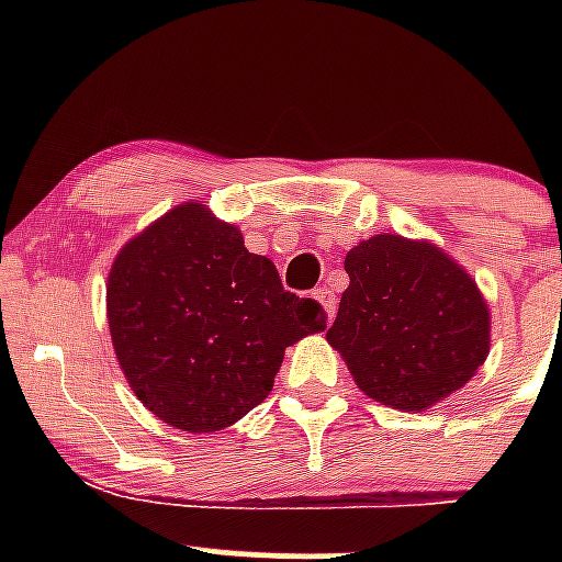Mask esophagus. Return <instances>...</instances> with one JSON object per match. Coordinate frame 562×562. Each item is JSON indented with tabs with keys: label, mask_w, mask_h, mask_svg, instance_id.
<instances>
[{
	"label": "esophagus",
	"mask_w": 562,
	"mask_h": 562,
	"mask_svg": "<svg viewBox=\"0 0 562 562\" xmlns=\"http://www.w3.org/2000/svg\"><path fill=\"white\" fill-rule=\"evenodd\" d=\"M314 299H317L319 306L325 308L327 319H333L335 317V303H338V301H335L333 290L330 288H317V290H314Z\"/></svg>",
	"instance_id": "obj_1"
}]
</instances>
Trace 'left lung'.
I'll use <instances>...</instances> for the list:
<instances>
[{
	"instance_id": "left-lung-1",
	"label": "left lung",
	"mask_w": 562,
	"mask_h": 562,
	"mask_svg": "<svg viewBox=\"0 0 562 562\" xmlns=\"http://www.w3.org/2000/svg\"><path fill=\"white\" fill-rule=\"evenodd\" d=\"M346 272L327 344L370 398L425 412L486 362L488 303L447 250L383 232L348 250Z\"/></svg>"
}]
</instances>
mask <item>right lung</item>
<instances>
[{
  "label": "right lung",
  "instance_id": "right-lung-1",
  "mask_svg": "<svg viewBox=\"0 0 562 562\" xmlns=\"http://www.w3.org/2000/svg\"><path fill=\"white\" fill-rule=\"evenodd\" d=\"M108 327L128 389L187 434L235 425L269 396L285 348L325 330L317 301L200 200L173 205L115 256Z\"/></svg>",
  "mask_w": 562,
  "mask_h": 562
}]
</instances>
